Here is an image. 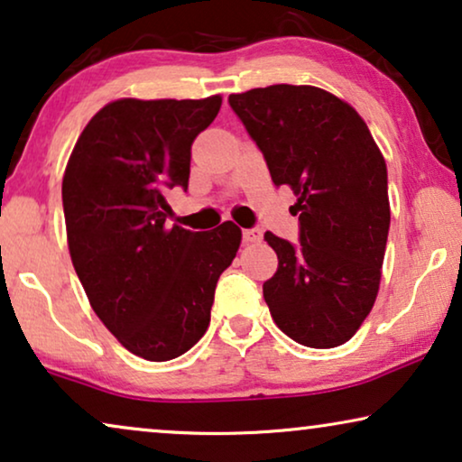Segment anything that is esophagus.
<instances>
[{"label": "esophagus", "instance_id": "1", "mask_svg": "<svg viewBox=\"0 0 462 462\" xmlns=\"http://www.w3.org/2000/svg\"><path fill=\"white\" fill-rule=\"evenodd\" d=\"M263 242V231L261 229H245L244 231V244H258Z\"/></svg>", "mask_w": 462, "mask_h": 462}]
</instances>
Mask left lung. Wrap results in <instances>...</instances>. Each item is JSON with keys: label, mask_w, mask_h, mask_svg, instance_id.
Here are the masks:
<instances>
[{"label": "left lung", "mask_w": 462, "mask_h": 462, "mask_svg": "<svg viewBox=\"0 0 462 462\" xmlns=\"http://www.w3.org/2000/svg\"><path fill=\"white\" fill-rule=\"evenodd\" d=\"M229 105L263 151L271 180L299 198L300 244L264 233L280 261L263 283L271 318L305 346L343 345L381 286L391 223L381 149L362 116L321 88H254L231 94Z\"/></svg>", "instance_id": "left-lung-1"}]
</instances>
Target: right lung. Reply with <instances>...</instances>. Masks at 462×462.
I'll list each match as a JSON object with an SVG mask.
<instances>
[{
	"label": "right lung",
	"instance_id": "1",
	"mask_svg": "<svg viewBox=\"0 0 462 462\" xmlns=\"http://www.w3.org/2000/svg\"><path fill=\"white\" fill-rule=\"evenodd\" d=\"M220 105V94L113 100L88 122L62 176L75 273L106 330L149 362L204 337L218 277L242 244L231 220L204 233L166 225L163 193L187 191L191 144Z\"/></svg>",
	"mask_w": 462,
	"mask_h": 462
}]
</instances>
